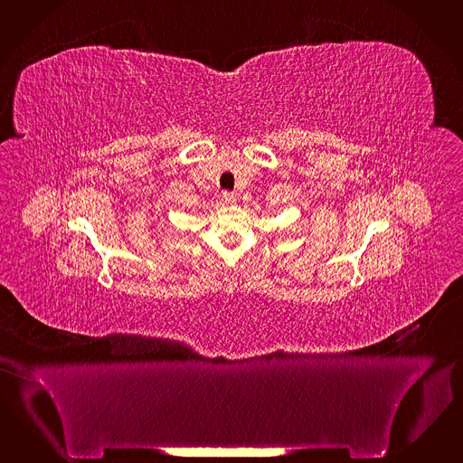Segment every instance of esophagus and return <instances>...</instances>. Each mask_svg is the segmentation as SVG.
<instances>
[{
	"mask_svg": "<svg viewBox=\"0 0 463 463\" xmlns=\"http://www.w3.org/2000/svg\"><path fill=\"white\" fill-rule=\"evenodd\" d=\"M222 202H224V203H234V202H236V195H234L232 192H227V190H225V192H222Z\"/></svg>",
	"mask_w": 463,
	"mask_h": 463,
	"instance_id": "esophagus-1",
	"label": "esophagus"
}]
</instances>
